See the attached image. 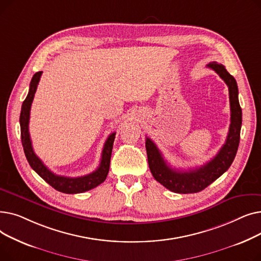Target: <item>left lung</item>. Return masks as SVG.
Here are the masks:
<instances>
[{
    "label": "left lung",
    "instance_id": "obj_1",
    "mask_svg": "<svg viewBox=\"0 0 261 261\" xmlns=\"http://www.w3.org/2000/svg\"><path fill=\"white\" fill-rule=\"evenodd\" d=\"M207 67L220 76L228 87L230 105V123L227 138L219 152L203 166L190 170H176L171 168L164 160L156 145L146 138L148 164L154 179L167 189L176 194H195L206 188L219 176H221L234 161L240 141L242 111L238 100V87L223 64L212 62Z\"/></svg>",
    "mask_w": 261,
    "mask_h": 261
}]
</instances>
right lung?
Listing matches in <instances>:
<instances>
[{"label": "right lung", "mask_w": 261, "mask_h": 261, "mask_svg": "<svg viewBox=\"0 0 261 261\" xmlns=\"http://www.w3.org/2000/svg\"><path fill=\"white\" fill-rule=\"evenodd\" d=\"M41 75H42V72H37L33 76L31 85H30L29 94H27L26 98L23 101L22 108H21V114H20L21 140H22V145H23L25 156H26L27 161H29L31 167L53 188L60 191V193H64V194L85 193V191L93 189L96 186L101 184L102 182H105L106 177L108 175V172H109V169H110V160H111L112 148H113V143H114V139H115V132L110 134L109 138L107 139L103 149H102L99 167L95 171H93L92 173H89L84 176L70 177V176L57 175L54 172H51L44 165L43 162L41 161L34 152L31 136H30V131H29L31 107H32V102L35 97V93L37 91V87H38V84L40 81Z\"/></svg>", "instance_id": "add662e5"}]
</instances>
